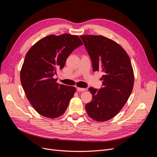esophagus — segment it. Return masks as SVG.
Here are the masks:
<instances>
[{
  "mask_svg": "<svg viewBox=\"0 0 157 157\" xmlns=\"http://www.w3.org/2000/svg\"><path fill=\"white\" fill-rule=\"evenodd\" d=\"M77 90H78V91H79V92H83V91H86V88H79V87L77 88Z\"/></svg>",
  "mask_w": 157,
  "mask_h": 157,
  "instance_id": "obj_1",
  "label": "esophagus"
}]
</instances>
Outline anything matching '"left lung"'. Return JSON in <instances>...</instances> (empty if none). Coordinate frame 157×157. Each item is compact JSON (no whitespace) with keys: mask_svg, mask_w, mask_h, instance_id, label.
Wrapping results in <instances>:
<instances>
[{"mask_svg":"<svg viewBox=\"0 0 157 157\" xmlns=\"http://www.w3.org/2000/svg\"><path fill=\"white\" fill-rule=\"evenodd\" d=\"M90 56L94 72L101 71L103 87H90L92 101L85 105L88 116L105 121L121 111L133 90L134 74L130 58L119 44L102 36H80Z\"/></svg>","mask_w":157,"mask_h":157,"instance_id":"8db88e82","label":"left lung"}]
</instances>
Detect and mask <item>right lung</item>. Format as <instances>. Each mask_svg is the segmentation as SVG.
<instances>
[{"mask_svg":"<svg viewBox=\"0 0 157 157\" xmlns=\"http://www.w3.org/2000/svg\"><path fill=\"white\" fill-rule=\"evenodd\" d=\"M83 43L78 36L49 35L38 40L27 53L20 81L27 99L42 116L56 118L62 115L76 92L74 86L59 85L53 78L69 55Z\"/></svg>","mask_w":157,"mask_h":157,"instance_id":"obj_1","label":"right lung"}]
</instances>
